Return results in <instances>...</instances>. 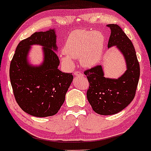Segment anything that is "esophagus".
<instances>
[{
    "label": "esophagus",
    "instance_id": "esophagus-1",
    "mask_svg": "<svg viewBox=\"0 0 151 151\" xmlns=\"http://www.w3.org/2000/svg\"><path fill=\"white\" fill-rule=\"evenodd\" d=\"M74 75H75V76H81V75H82V74H81L80 72H74Z\"/></svg>",
    "mask_w": 151,
    "mask_h": 151
}]
</instances>
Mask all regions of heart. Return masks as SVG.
I'll return each mask as SVG.
<instances>
[{
    "label": "heart",
    "instance_id": "heart-1",
    "mask_svg": "<svg viewBox=\"0 0 151 151\" xmlns=\"http://www.w3.org/2000/svg\"><path fill=\"white\" fill-rule=\"evenodd\" d=\"M104 45L105 37L101 32L76 30L67 38L60 61L65 67H72V59H79L83 67H93L101 60Z\"/></svg>",
    "mask_w": 151,
    "mask_h": 151
}]
</instances>
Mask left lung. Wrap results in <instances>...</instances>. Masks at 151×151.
Segmentation results:
<instances>
[{
	"label": "left lung",
	"instance_id": "1",
	"mask_svg": "<svg viewBox=\"0 0 151 151\" xmlns=\"http://www.w3.org/2000/svg\"><path fill=\"white\" fill-rule=\"evenodd\" d=\"M111 29L108 48L120 50L127 70L118 79L104 77L101 65L86 70L89 83L86 97L93 110L100 115H113L122 111L132 101L140 77V65L132 42L116 24L107 25Z\"/></svg>",
	"mask_w": 151,
	"mask_h": 151
}]
</instances>
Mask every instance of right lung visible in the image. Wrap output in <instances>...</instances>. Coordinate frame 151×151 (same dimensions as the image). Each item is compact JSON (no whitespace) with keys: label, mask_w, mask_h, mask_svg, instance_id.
<instances>
[{"label":"right lung","mask_w":151,"mask_h":151,"mask_svg":"<svg viewBox=\"0 0 151 151\" xmlns=\"http://www.w3.org/2000/svg\"><path fill=\"white\" fill-rule=\"evenodd\" d=\"M54 29L35 32L19 42L10 65V79L15 99L24 111L36 117L55 115L65 100L73 80L71 73L58 69ZM43 47L44 60L40 66L30 65L27 55L31 45Z\"/></svg>","instance_id":"right-lung-1"}]
</instances>
